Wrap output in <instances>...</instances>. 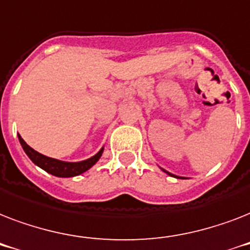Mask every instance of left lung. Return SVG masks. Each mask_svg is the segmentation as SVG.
Returning <instances> with one entry per match:
<instances>
[{"label": "left lung", "instance_id": "obj_1", "mask_svg": "<svg viewBox=\"0 0 250 250\" xmlns=\"http://www.w3.org/2000/svg\"><path fill=\"white\" fill-rule=\"evenodd\" d=\"M162 171H165V172H166L167 175H170V176H174V178H176V179H186V178H183V176H178V175H174V174H171V172H168V171L164 170V168H162Z\"/></svg>", "mask_w": 250, "mask_h": 250}]
</instances>
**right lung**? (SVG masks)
<instances>
[{
	"label": "right lung",
	"mask_w": 250,
	"mask_h": 250,
	"mask_svg": "<svg viewBox=\"0 0 250 250\" xmlns=\"http://www.w3.org/2000/svg\"><path fill=\"white\" fill-rule=\"evenodd\" d=\"M18 139H19V143H21L25 154L28 156V158L32 161L33 164L49 172V174L58 176V178H72V176L83 174V172L89 170L93 165L97 164V161L101 158L102 153H104V148H101L98 150V153H96L93 157H90L88 160L80 161V162H66V161L50 158V157H46L36 152L21 139V135H18Z\"/></svg>",
	"instance_id": "add662e5"
}]
</instances>
